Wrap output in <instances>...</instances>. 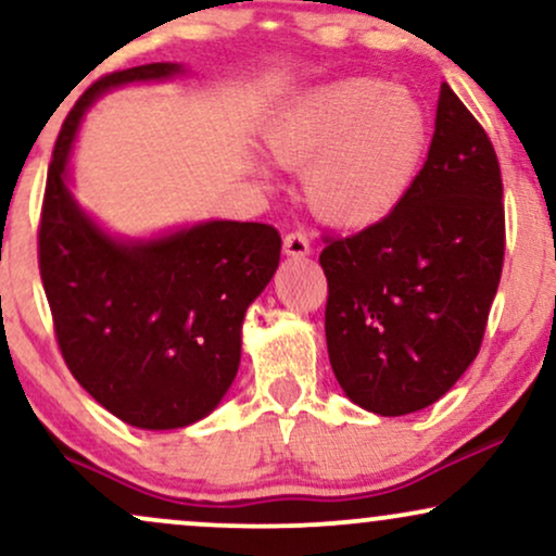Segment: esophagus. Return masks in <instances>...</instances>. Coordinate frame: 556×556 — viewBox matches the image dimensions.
<instances>
[{
    "mask_svg": "<svg viewBox=\"0 0 556 556\" xmlns=\"http://www.w3.org/2000/svg\"><path fill=\"white\" fill-rule=\"evenodd\" d=\"M285 253L287 256H292V258H303V256H308L311 253V242H308V235L305 232H290V235H285Z\"/></svg>",
    "mask_w": 556,
    "mask_h": 556,
    "instance_id": "obj_1",
    "label": "esophagus"
}]
</instances>
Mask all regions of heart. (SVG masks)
<instances>
[{
  "label": "heart",
  "mask_w": 556,
  "mask_h": 556,
  "mask_svg": "<svg viewBox=\"0 0 556 556\" xmlns=\"http://www.w3.org/2000/svg\"><path fill=\"white\" fill-rule=\"evenodd\" d=\"M429 117L381 78H342L300 96L266 127V149L305 169V198L327 222L371 227L405 201L429 151Z\"/></svg>",
  "instance_id": "b5f03b06"
}]
</instances>
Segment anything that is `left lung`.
Returning <instances> with one entry per match:
<instances>
[{
    "label": "left lung",
    "mask_w": 556,
    "mask_h": 556,
    "mask_svg": "<svg viewBox=\"0 0 556 556\" xmlns=\"http://www.w3.org/2000/svg\"><path fill=\"white\" fill-rule=\"evenodd\" d=\"M327 348L355 405L407 416L444 397L481 350L504 261L502 172L442 83L429 159L387 219L331 238Z\"/></svg>",
    "instance_id": "obj_1"
}]
</instances>
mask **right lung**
Returning <instances> with one entry per match:
<instances>
[{"instance_id":"1","label":"right lung","mask_w":556,"mask_h":556,"mask_svg":"<svg viewBox=\"0 0 556 556\" xmlns=\"http://www.w3.org/2000/svg\"><path fill=\"white\" fill-rule=\"evenodd\" d=\"M185 73L154 62L104 75L75 101L47 175L38 269L70 374L136 429H182L206 418L240 366L248 305L279 266L271 225L214 219L151 240L104 232L67 188L83 114L112 88Z\"/></svg>"}]
</instances>
